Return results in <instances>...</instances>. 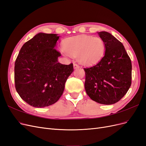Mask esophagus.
<instances>
[{
    "instance_id": "esophagus-1",
    "label": "esophagus",
    "mask_w": 146,
    "mask_h": 146,
    "mask_svg": "<svg viewBox=\"0 0 146 146\" xmlns=\"http://www.w3.org/2000/svg\"><path fill=\"white\" fill-rule=\"evenodd\" d=\"M79 68H80V66H79L77 64H76V63L74 64V69H78Z\"/></svg>"
}]
</instances>
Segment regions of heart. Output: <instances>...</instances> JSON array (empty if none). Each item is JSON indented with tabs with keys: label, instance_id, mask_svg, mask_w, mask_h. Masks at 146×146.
Instances as JSON below:
<instances>
[{
	"label": "heart",
	"instance_id": "obj_1",
	"mask_svg": "<svg viewBox=\"0 0 146 146\" xmlns=\"http://www.w3.org/2000/svg\"><path fill=\"white\" fill-rule=\"evenodd\" d=\"M63 48L68 55L76 57L79 63L90 65L102 58L105 51V44L103 39L99 37L81 35L65 39Z\"/></svg>",
	"mask_w": 146,
	"mask_h": 146
}]
</instances>
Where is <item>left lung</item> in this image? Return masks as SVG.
Instances as JSON below:
<instances>
[{
	"label": "left lung",
	"instance_id": "8db88e82",
	"mask_svg": "<svg viewBox=\"0 0 146 146\" xmlns=\"http://www.w3.org/2000/svg\"><path fill=\"white\" fill-rule=\"evenodd\" d=\"M105 53L98 63L84 68L86 94L96 102L114 104L125 95L131 84V62L122 44L107 32H98Z\"/></svg>",
	"mask_w": 146,
	"mask_h": 146
}]
</instances>
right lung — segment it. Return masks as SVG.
Segmentation results:
<instances>
[{
	"mask_svg": "<svg viewBox=\"0 0 146 146\" xmlns=\"http://www.w3.org/2000/svg\"><path fill=\"white\" fill-rule=\"evenodd\" d=\"M59 36L39 33L21 47L15 64L16 90L26 103L36 108L55 104L63 94L64 85L74 70L73 64L58 62L55 49Z\"/></svg>",
	"mask_w": 146,
	"mask_h": 146,
	"instance_id": "obj_1",
	"label": "right lung"
}]
</instances>
